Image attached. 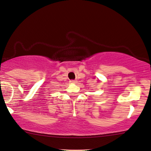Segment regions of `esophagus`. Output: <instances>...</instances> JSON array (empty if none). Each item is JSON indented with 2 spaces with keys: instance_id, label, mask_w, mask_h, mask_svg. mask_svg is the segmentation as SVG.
I'll return each instance as SVG.
<instances>
[{
  "instance_id": "1",
  "label": "esophagus",
  "mask_w": 151,
  "mask_h": 151,
  "mask_svg": "<svg viewBox=\"0 0 151 151\" xmlns=\"http://www.w3.org/2000/svg\"><path fill=\"white\" fill-rule=\"evenodd\" d=\"M70 82L72 83H76L75 80H71V81H70Z\"/></svg>"
}]
</instances>
